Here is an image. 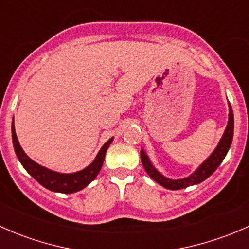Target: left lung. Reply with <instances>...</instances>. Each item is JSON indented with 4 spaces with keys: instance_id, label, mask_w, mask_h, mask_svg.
I'll return each mask as SVG.
<instances>
[{
    "instance_id": "obj_1",
    "label": "left lung",
    "mask_w": 249,
    "mask_h": 249,
    "mask_svg": "<svg viewBox=\"0 0 249 249\" xmlns=\"http://www.w3.org/2000/svg\"><path fill=\"white\" fill-rule=\"evenodd\" d=\"M229 105V117H228V124L227 127H225L222 139L218 142L214 150L211 153L210 157H208L207 159H205V161H202L192 175H189L188 177L178 178V179H172V178L166 177V176L162 175V173L153 165V162L150 161L147 153H145L144 149L142 148V149H141V160H142L143 167H144L148 176H149L152 179H154L157 183H159L160 185H162V187L170 190L183 189V188L190 187V185L199 184V183L207 179V178L218 169V166L222 164V161L224 160V158L227 157L228 152H229L230 147H231L233 136V113L231 109V105Z\"/></svg>"
}]
</instances>
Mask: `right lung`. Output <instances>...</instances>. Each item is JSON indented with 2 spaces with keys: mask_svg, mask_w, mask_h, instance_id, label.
<instances>
[{
  "mask_svg": "<svg viewBox=\"0 0 249 249\" xmlns=\"http://www.w3.org/2000/svg\"><path fill=\"white\" fill-rule=\"evenodd\" d=\"M113 139L114 137L109 139L102 145V148L99 150L91 164L88 165L85 169L72 173H62L48 169L46 166H42L38 162L34 161L31 158L27 157V154L24 152L19 141H18L16 127H14V119L12 122V140H13V147L20 164L39 184L43 185L47 189L52 190V192L62 193V194H72V193L79 192L96 178L97 173L100 172L102 165H104L105 155H106L109 144L113 142Z\"/></svg>",
  "mask_w": 249,
  "mask_h": 249,
  "instance_id": "obj_1",
  "label": "right lung"
}]
</instances>
